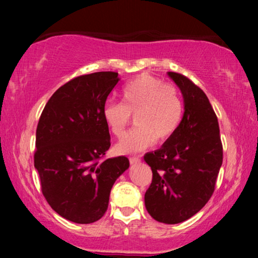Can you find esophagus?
Segmentation results:
<instances>
[{
    "label": "esophagus",
    "instance_id": "obj_1",
    "mask_svg": "<svg viewBox=\"0 0 258 258\" xmlns=\"http://www.w3.org/2000/svg\"><path fill=\"white\" fill-rule=\"evenodd\" d=\"M129 162H130V164H137L141 162V157L140 156H132V157H129Z\"/></svg>",
    "mask_w": 258,
    "mask_h": 258
}]
</instances>
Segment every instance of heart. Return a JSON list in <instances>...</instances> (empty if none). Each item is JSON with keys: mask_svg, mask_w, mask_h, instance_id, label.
I'll return each instance as SVG.
<instances>
[{"mask_svg": "<svg viewBox=\"0 0 258 258\" xmlns=\"http://www.w3.org/2000/svg\"><path fill=\"white\" fill-rule=\"evenodd\" d=\"M184 103L174 84L164 83L158 77L140 75L122 89V102L108 101L103 107V118L108 128L121 139L135 115L137 126L121 142V153H136L155 141L164 142L177 132Z\"/></svg>", "mask_w": 258, "mask_h": 258, "instance_id": "1", "label": "heart"}]
</instances>
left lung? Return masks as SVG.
<instances>
[{
	"label": "left lung",
	"instance_id": "1",
	"mask_svg": "<svg viewBox=\"0 0 258 258\" xmlns=\"http://www.w3.org/2000/svg\"><path fill=\"white\" fill-rule=\"evenodd\" d=\"M168 75L182 91L184 114L162 148L144 155L153 171L144 203L154 220L176 224L199 213L213 196L223 147L217 116L204 91L182 74Z\"/></svg>",
	"mask_w": 258,
	"mask_h": 258
}]
</instances>
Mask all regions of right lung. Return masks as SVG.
I'll use <instances>...</instances> for the list:
<instances>
[{"label": "right lung", "instance_id": "right-lung-1", "mask_svg": "<svg viewBox=\"0 0 258 258\" xmlns=\"http://www.w3.org/2000/svg\"><path fill=\"white\" fill-rule=\"evenodd\" d=\"M118 81L114 72L70 80L49 98L38 121L34 165L42 194L59 216L75 223L103 216L112 185L129 168L125 156L105 158L110 134L103 107Z\"/></svg>", "mask_w": 258, "mask_h": 258}]
</instances>
